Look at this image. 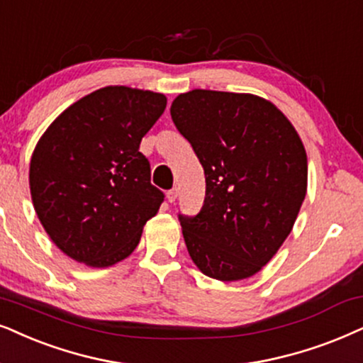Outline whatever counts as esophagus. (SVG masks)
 <instances>
[{
    "label": "esophagus",
    "mask_w": 363,
    "mask_h": 363,
    "mask_svg": "<svg viewBox=\"0 0 363 363\" xmlns=\"http://www.w3.org/2000/svg\"><path fill=\"white\" fill-rule=\"evenodd\" d=\"M177 196H179L177 187H172V189L167 191V201H169V203H174V201L177 199Z\"/></svg>",
    "instance_id": "1"
}]
</instances>
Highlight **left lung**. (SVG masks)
<instances>
[{"label":"left lung","instance_id":"obj_1","mask_svg":"<svg viewBox=\"0 0 363 363\" xmlns=\"http://www.w3.org/2000/svg\"><path fill=\"white\" fill-rule=\"evenodd\" d=\"M171 117L204 169L199 214L182 216L187 251L206 277H253L291 233L306 194L308 162L281 110L251 94L191 90Z\"/></svg>","mask_w":363,"mask_h":363}]
</instances>
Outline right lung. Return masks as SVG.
Listing matches in <instances>:
<instances>
[{
    "instance_id": "right-lung-1",
    "label": "right lung",
    "mask_w": 363,
    "mask_h": 363,
    "mask_svg": "<svg viewBox=\"0 0 363 363\" xmlns=\"http://www.w3.org/2000/svg\"><path fill=\"white\" fill-rule=\"evenodd\" d=\"M166 105L155 91L104 86L63 110L40 137L31 201L50 240L72 259L107 268L139 245L164 201L139 147Z\"/></svg>"
}]
</instances>
